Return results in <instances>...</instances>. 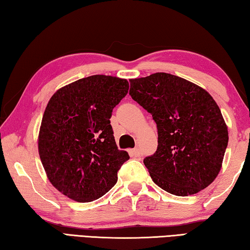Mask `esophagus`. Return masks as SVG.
Instances as JSON below:
<instances>
[{"label":"esophagus","mask_w":250,"mask_h":250,"mask_svg":"<svg viewBox=\"0 0 250 250\" xmlns=\"http://www.w3.org/2000/svg\"><path fill=\"white\" fill-rule=\"evenodd\" d=\"M129 154H130L131 158L135 159V158H139V156L141 155V152H140V150L138 149V147H134V149L129 150Z\"/></svg>","instance_id":"34e87169"}]
</instances>
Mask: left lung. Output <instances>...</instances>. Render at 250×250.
Wrapping results in <instances>:
<instances>
[{
  "label": "left lung",
  "instance_id": "left-lung-1",
  "mask_svg": "<svg viewBox=\"0 0 250 250\" xmlns=\"http://www.w3.org/2000/svg\"><path fill=\"white\" fill-rule=\"evenodd\" d=\"M129 95L158 128V149L143 160L154 183L177 196L207 188L221 171L228 145L227 126L213 97L167 73L131 79Z\"/></svg>",
  "mask_w": 250,
  "mask_h": 250
}]
</instances>
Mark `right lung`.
Returning <instances> with one entry per match:
<instances>
[{
	"instance_id": "add662e5",
	"label": "right lung",
	"mask_w": 250,
	"mask_h": 250,
	"mask_svg": "<svg viewBox=\"0 0 250 250\" xmlns=\"http://www.w3.org/2000/svg\"><path fill=\"white\" fill-rule=\"evenodd\" d=\"M129 90L125 79L94 75L53 95L45 109L39 152L48 180L77 202L104 195L130 159L118 149L110 125L112 109Z\"/></svg>"
}]
</instances>
